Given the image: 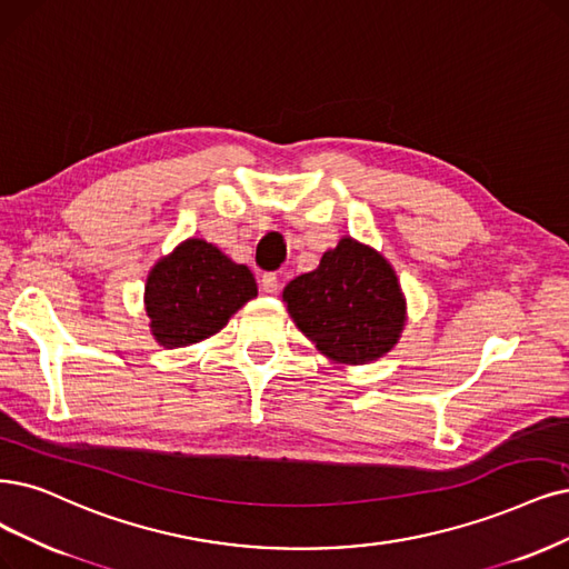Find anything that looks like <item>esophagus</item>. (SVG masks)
Masks as SVG:
<instances>
[{"mask_svg": "<svg viewBox=\"0 0 569 569\" xmlns=\"http://www.w3.org/2000/svg\"><path fill=\"white\" fill-rule=\"evenodd\" d=\"M260 286H262V290L267 292V296H277L279 288H281V283H279V279H277V273H264Z\"/></svg>", "mask_w": 569, "mask_h": 569, "instance_id": "esophagus-1", "label": "esophagus"}]
</instances>
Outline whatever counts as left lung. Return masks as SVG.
<instances>
[{"instance_id":"8db88e82","label":"left lung","mask_w":569,"mask_h":569,"mask_svg":"<svg viewBox=\"0 0 569 569\" xmlns=\"http://www.w3.org/2000/svg\"><path fill=\"white\" fill-rule=\"evenodd\" d=\"M296 326L328 359L363 366L393 349L406 326V298L391 264L345 237L321 264L283 288Z\"/></svg>"}]
</instances>
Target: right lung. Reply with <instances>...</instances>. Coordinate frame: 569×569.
Masks as SVG:
<instances>
[{
  "label": "right lung",
  "mask_w": 569,
  "mask_h": 569,
  "mask_svg": "<svg viewBox=\"0 0 569 569\" xmlns=\"http://www.w3.org/2000/svg\"><path fill=\"white\" fill-rule=\"evenodd\" d=\"M256 296L258 283L246 264L203 239H187L152 267L144 309L154 340L176 349L216 335Z\"/></svg>",
  "instance_id": "add662e5"
}]
</instances>
